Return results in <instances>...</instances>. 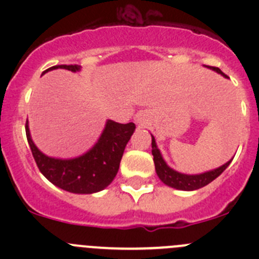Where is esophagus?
Returning a JSON list of instances; mask_svg holds the SVG:
<instances>
[{"mask_svg": "<svg viewBox=\"0 0 259 259\" xmlns=\"http://www.w3.org/2000/svg\"><path fill=\"white\" fill-rule=\"evenodd\" d=\"M136 123L140 125H144L146 123V118H145V114H139L136 116Z\"/></svg>", "mask_w": 259, "mask_h": 259, "instance_id": "esophagus-1", "label": "esophagus"}]
</instances>
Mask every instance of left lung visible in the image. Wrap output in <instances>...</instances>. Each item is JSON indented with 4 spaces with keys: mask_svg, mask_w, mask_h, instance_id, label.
<instances>
[{
    "mask_svg": "<svg viewBox=\"0 0 259 259\" xmlns=\"http://www.w3.org/2000/svg\"><path fill=\"white\" fill-rule=\"evenodd\" d=\"M210 70L215 71L221 74L222 76L227 77V75H224L218 67H207ZM152 154H153V161H154L155 166V172H157L158 178L161 179V182L163 184L168 185L171 188L179 189V191H196V189H200L205 185H207L209 183H211L212 180L217 179L222 172H223L228 166H230L231 161L227 163L222 164L221 167H217L214 170L206 171V172L202 174H194V175H188V174H182L178 172L176 170L171 168L168 164L166 163V161L163 159L161 154V150L158 149L157 143H155L154 136L152 135Z\"/></svg>",
    "mask_w": 259,
    "mask_h": 259,
    "instance_id": "8db88e82",
    "label": "left lung"
}]
</instances>
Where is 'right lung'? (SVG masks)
<instances>
[{
    "label": "right lung",
    "instance_id": "1",
    "mask_svg": "<svg viewBox=\"0 0 259 259\" xmlns=\"http://www.w3.org/2000/svg\"><path fill=\"white\" fill-rule=\"evenodd\" d=\"M57 68L77 72L81 70V66H53L45 72ZM135 130V123L120 124L114 120H107L101 136L88 152L79 157L62 159L49 157L38 149L32 140L28 122L26 123L27 140L38 170L52 184L76 194L96 193L113 182L119 170L125 145Z\"/></svg>",
    "mask_w": 259,
    "mask_h": 259
}]
</instances>
